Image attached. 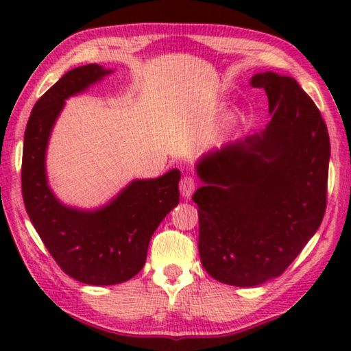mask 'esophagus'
Returning a JSON list of instances; mask_svg holds the SVG:
<instances>
[{"mask_svg": "<svg viewBox=\"0 0 351 351\" xmlns=\"http://www.w3.org/2000/svg\"><path fill=\"white\" fill-rule=\"evenodd\" d=\"M195 190H196V180L193 179V177L186 176L180 180V193L184 198H190V196L193 195Z\"/></svg>", "mask_w": 351, "mask_h": 351, "instance_id": "esophagus-1", "label": "esophagus"}]
</instances>
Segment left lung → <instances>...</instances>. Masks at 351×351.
<instances>
[{
	"label": "left lung",
	"mask_w": 351,
	"mask_h": 351,
	"mask_svg": "<svg viewBox=\"0 0 351 351\" xmlns=\"http://www.w3.org/2000/svg\"><path fill=\"white\" fill-rule=\"evenodd\" d=\"M271 119L262 132L225 143L196 162L199 257L214 280L252 287L278 278L319 228L330 143L319 110L291 76L251 78Z\"/></svg>",
	"instance_id": "1"
}]
</instances>
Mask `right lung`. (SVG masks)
I'll use <instances>...</instances> for the list:
<instances>
[{"instance_id": "obj_1", "label": "right lung", "mask_w": 351, "mask_h": 351, "mask_svg": "<svg viewBox=\"0 0 351 351\" xmlns=\"http://www.w3.org/2000/svg\"><path fill=\"white\" fill-rule=\"evenodd\" d=\"M110 73L113 70L97 64L66 71L35 104L23 137L22 195L28 217L62 270L90 286L136 276L145 265L152 234L179 204V169L132 180L97 209L60 203L47 184L46 152L65 100Z\"/></svg>"}]
</instances>
